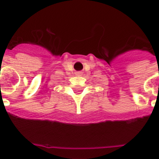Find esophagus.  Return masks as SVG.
<instances>
[{
    "label": "esophagus",
    "instance_id": "34e87169",
    "mask_svg": "<svg viewBox=\"0 0 159 159\" xmlns=\"http://www.w3.org/2000/svg\"><path fill=\"white\" fill-rule=\"evenodd\" d=\"M76 74L79 75V76H80V75H82V72H77V73H76Z\"/></svg>",
    "mask_w": 159,
    "mask_h": 159
}]
</instances>
